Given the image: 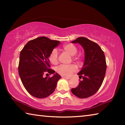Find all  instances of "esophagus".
Wrapping results in <instances>:
<instances>
[{"label":"esophagus","instance_id":"1","mask_svg":"<svg viewBox=\"0 0 125 125\" xmlns=\"http://www.w3.org/2000/svg\"><path fill=\"white\" fill-rule=\"evenodd\" d=\"M62 77L63 78H65V79H70V78L65 77V76H62Z\"/></svg>","mask_w":125,"mask_h":125}]
</instances>
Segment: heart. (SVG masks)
<instances>
[{"label":"heart","instance_id":"heart-1","mask_svg":"<svg viewBox=\"0 0 125 125\" xmlns=\"http://www.w3.org/2000/svg\"><path fill=\"white\" fill-rule=\"evenodd\" d=\"M63 51L70 54L74 56L77 54L78 49L76 46L72 43H68L63 46ZM50 62L53 64H56L58 63V52L56 49L53 50L50 53L48 57ZM74 60L78 61V57H73ZM56 71L60 74L64 76H69L77 71V68L74 64L64 65L61 64L57 68Z\"/></svg>","mask_w":125,"mask_h":125}]
</instances>
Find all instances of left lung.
<instances>
[{
	"label": "left lung",
	"mask_w": 125,
	"mask_h": 125,
	"mask_svg": "<svg viewBox=\"0 0 125 125\" xmlns=\"http://www.w3.org/2000/svg\"><path fill=\"white\" fill-rule=\"evenodd\" d=\"M72 43H79L85 52V61L82 70L78 74L80 80L72 93L79 98H86L98 92L104 79L106 63L104 52L95 42L87 38L80 37Z\"/></svg>",
	"instance_id": "1"
}]
</instances>
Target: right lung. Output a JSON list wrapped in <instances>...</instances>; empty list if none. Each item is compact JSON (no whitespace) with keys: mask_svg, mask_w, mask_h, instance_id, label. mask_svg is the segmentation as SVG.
Wrapping results in <instances>:
<instances>
[{"mask_svg":"<svg viewBox=\"0 0 125 125\" xmlns=\"http://www.w3.org/2000/svg\"><path fill=\"white\" fill-rule=\"evenodd\" d=\"M60 43L46 37H40L29 41L21 51L19 74L23 85L32 96L45 98L56 89L61 76L57 73L52 77H44L43 75L54 73L50 68L48 57Z\"/></svg>","mask_w":125,"mask_h":125,"instance_id":"right-lung-1","label":"right lung"}]
</instances>
